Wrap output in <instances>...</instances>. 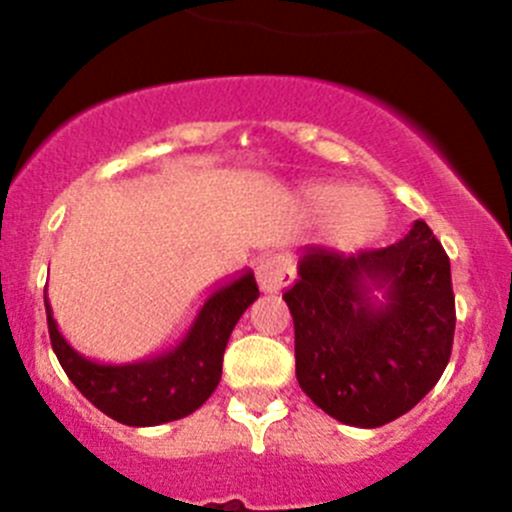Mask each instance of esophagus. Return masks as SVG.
I'll return each instance as SVG.
<instances>
[{
	"label": "esophagus",
	"instance_id": "1",
	"mask_svg": "<svg viewBox=\"0 0 512 512\" xmlns=\"http://www.w3.org/2000/svg\"><path fill=\"white\" fill-rule=\"evenodd\" d=\"M255 275H257V285H260L262 292H280V289L289 285V280H292L289 262L280 255L260 257L255 267Z\"/></svg>",
	"mask_w": 512,
	"mask_h": 512
}]
</instances>
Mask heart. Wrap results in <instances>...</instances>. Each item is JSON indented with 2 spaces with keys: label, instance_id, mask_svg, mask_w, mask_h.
<instances>
[{
  "label": "heart",
  "instance_id": "b5f03b06",
  "mask_svg": "<svg viewBox=\"0 0 512 512\" xmlns=\"http://www.w3.org/2000/svg\"><path fill=\"white\" fill-rule=\"evenodd\" d=\"M314 215H332V240L356 247L381 235L386 225V203L371 190H349L339 183H317L304 190Z\"/></svg>",
  "mask_w": 512,
  "mask_h": 512
}]
</instances>
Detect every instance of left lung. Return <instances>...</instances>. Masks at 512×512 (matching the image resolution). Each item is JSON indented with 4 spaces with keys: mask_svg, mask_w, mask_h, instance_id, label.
Instances as JSON below:
<instances>
[{
    "mask_svg": "<svg viewBox=\"0 0 512 512\" xmlns=\"http://www.w3.org/2000/svg\"><path fill=\"white\" fill-rule=\"evenodd\" d=\"M285 297L304 394L347 426L376 428L411 411L451 359V262L423 220L381 250L304 247ZM374 291H384L379 303Z\"/></svg>",
    "mask_w": 512,
    "mask_h": 512,
    "instance_id": "obj_1",
    "label": "left lung"
}]
</instances>
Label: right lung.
Returning a JSON list of instances; mask_svg holds the SVG:
<instances>
[{
    "mask_svg": "<svg viewBox=\"0 0 512 512\" xmlns=\"http://www.w3.org/2000/svg\"><path fill=\"white\" fill-rule=\"evenodd\" d=\"M257 297L255 275L242 272L205 299L175 347L133 364H98L61 337L44 289L51 347L61 369L98 411L126 426H158L200 409L218 389L227 339L237 319Z\"/></svg>",
    "mask_w": 512,
    "mask_h": 512,
    "instance_id": "add662e5",
    "label": "right lung"
}]
</instances>
